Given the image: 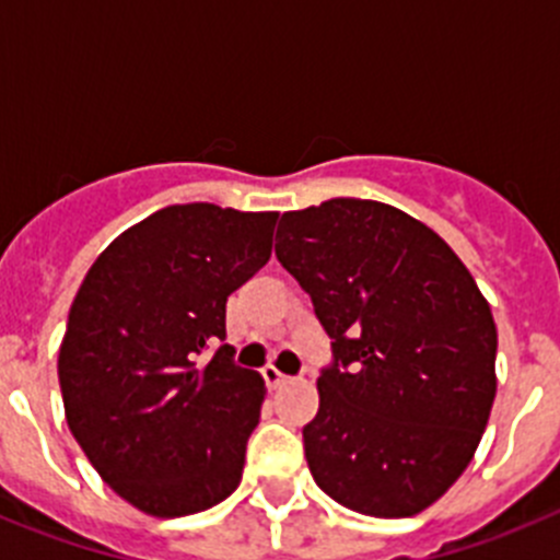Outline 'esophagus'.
I'll return each instance as SVG.
<instances>
[{"mask_svg": "<svg viewBox=\"0 0 560 560\" xmlns=\"http://www.w3.org/2000/svg\"><path fill=\"white\" fill-rule=\"evenodd\" d=\"M264 381H266V387L269 389H280L289 381V375H283L277 368H266L264 370Z\"/></svg>", "mask_w": 560, "mask_h": 560, "instance_id": "esophagus-1", "label": "esophagus"}]
</instances>
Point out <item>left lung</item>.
<instances>
[{
    "label": "left lung",
    "mask_w": 560,
    "mask_h": 560,
    "mask_svg": "<svg viewBox=\"0 0 560 560\" xmlns=\"http://www.w3.org/2000/svg\"><path fill=\"white\" fill-rule=\"evenodd\" d=\"M277 237V260L334 339L303 429L316 485L364 516L427 511L491 418V305L452 246L398 207L330 199L285 212Z\"/></svg>",
    "instance_id": "1"
}]
</instances>
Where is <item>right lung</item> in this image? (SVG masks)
Instances as JSON below:
<instances>
[{
    "label": "right lung",
    "instance_id": "right-lung-1",
    "mask_svg": "<svg viewBox=\"0 0 560 560\" xmlns=\"http://www.w3.org/2000/svg\"><path fill=\"white\" fill-rule=\"evenodd\" d=\"M275 224L277 212L171 205L114 237L72 300L58 350L69 432L148 516L201 513L241 482L266 384L218 345L226 296L264 269Z\"/></svg>",
    "mask_w": 560,
    "mask_h": 560
}]
</instances>
